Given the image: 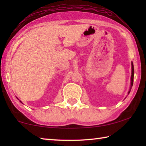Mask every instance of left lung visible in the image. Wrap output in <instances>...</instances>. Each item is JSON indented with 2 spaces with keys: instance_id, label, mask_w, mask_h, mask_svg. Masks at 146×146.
Returning a JSON list of instances; mask_svg holds the SVG:
<instances>
[{
  "instance_id": "1",
  "label": "left lung",
  "mask_w": 146,
  "mask_h": 146,
  "mask_svg": "<svg viewBox=\"0 0 146 146\" xmlns=\"http://www.w3.org/2000/svg\"><path fill=\"white\" fill-rule=\"evenodd\" d=\"M131 68H132V71H131V88H132L133 84V77H134V66H133V64H131ZM130 93V91H129V93Z\"/></svg>"
}]
</instances>
